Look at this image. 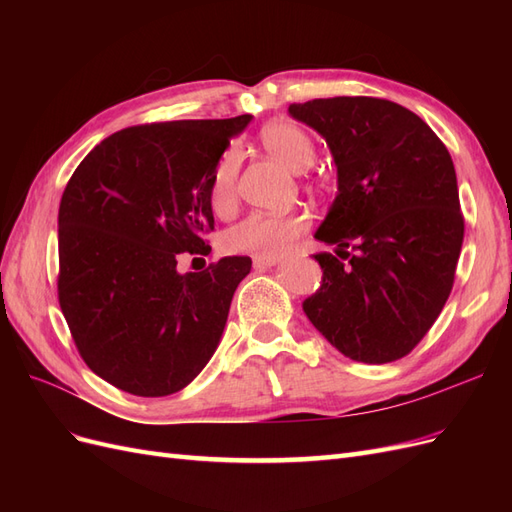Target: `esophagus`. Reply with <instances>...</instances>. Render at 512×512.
<instances>
[{"instance_id": "34e87169", "label": "esophagus", "mask_w": 512, "mask_h": 512, "mask_svg": "<svg viewBox=\"0 0 512 512\" xmlns=\"http://www.w3.org/2000/svg\"><path fill=\"white\" fill-rule=\"evenodd\" d=\"M280 258H269V256H256L254 258V267L256 269H265V267H275Z\"/></svg>"}]
</instances>
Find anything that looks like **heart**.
Listing matches in <instances>:
<instances>
[{
	"label": "heart",
	"mask_w": 512,
	"mask_h": 512,
	"mask_svg": "<svg viewBox=\"0 0 512 512\" xmlns=\"http://www.w3.org/2000/svg\"><path fill=\"white\" fill-rule=\"evenodd\" d=\"M260 143L271 156L292 170H303L314 162V143L309 134L290 121H273L262 128ZM241 156L237 147H230L213 170L211 207L215 213H226L235 205V188ZM309 226L305 213L269 215L254 213L224 235V250L232 254H254L280 258L292 250V245Z\"/></svg>",
	"instance_id": "b5f03b06"
}]
</instances>
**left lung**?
Here are the masks:
<instances>
[{
    "mask_svg": "<svg viewBox=\"0 0 512 512\" xmlns=\"http://www.w3.org/2000/svg\"><path fill=\"white\" fill-rule=\"evenodd\" d=\"M288 113L333 153L337 196L314 237L349 260L314 256L322 284L303 312L348 359L397 361L427 335L453 290L463 215L451 153L391 100L318 98Z\"/></svg>",
    "mask_w": 512,
    "mask_h": 512,
    "instance_id": "left-lung-1",
    "label": "left lung"
}]
</instances>
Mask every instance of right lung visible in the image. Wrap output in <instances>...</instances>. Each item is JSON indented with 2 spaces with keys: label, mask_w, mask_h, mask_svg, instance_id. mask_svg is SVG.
<instances>
[{
  "label": "right lung",
  "mask_w": 512,
  "mask_h": 512,
  "mask_svg": "<svg viewBox=\"0 0 512 512\" xmlns=\"http://www.w3.org/2000/svg\"><path fill=\"white\" fill-rule=\"evenodd\" d=\"M250 121L239 115L119 130L87 153L66 185L59 305L87 367L121 391L177 393L220 344L252 260L226 256L200 273H179L177 262L211 252L213 170Z\"/></svg>",
  "instance_id": "right-lung-1"
}]
</instances>
